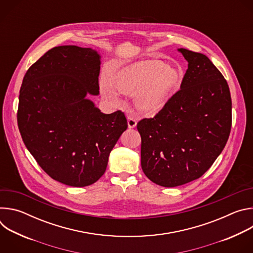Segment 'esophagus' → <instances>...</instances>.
I'll return each mask as SVG.
<instances>
[{
	"mask_svg": "<svg viewBox=\"0 0 253 253\" xmlns=\"http://www.w3.org/2000/svg\"><path fill=\"white\" fill-rule=\"evenodd\" d=\"M128 127L129 128H135L137 125V119L132 117V116H128Z\"/></svg>",
	"mask_w": 253,
	"mask_h": 253,
	"instance_id": "34e87169",
	"label": "esophagus"
}]
</instances>
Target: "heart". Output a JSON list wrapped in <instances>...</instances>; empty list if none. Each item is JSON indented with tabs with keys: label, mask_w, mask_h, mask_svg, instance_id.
<instances>
[{
	"label": "heart",
	"mask_w": 253,
	"mask_h": 253,
	"mask_svg": "<svg viewBox=\"0 0 253 253\" xmlns=\"http://www.w3.org/2000/svg\"><path fill=\"white\" fill-rule=\"evenodd\" d=\"M183 77V70L178 66L166 65L159 60H147L122 70L116 78V87L128 96H136L138 110L150 115L162 109L181 85ZM101 88L107 97L115 98L114 90L107 80L102 82Z\"/></svg>",
	"instance_id": "b5f03b06"
}]
</instances>
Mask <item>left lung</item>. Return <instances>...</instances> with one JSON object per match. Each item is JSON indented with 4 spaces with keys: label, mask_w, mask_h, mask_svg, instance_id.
I'll list each match as a JSON object with an SVG mask.
<instances>
[{
    "label": "left lung",
    "mask_w": 253,
    "mask_h": 253,
    "mask_svg": "<svg viewBox=\"0 0 253 253\" xmlns=\"http://www.w3.org/2000/svg\"><path fill=\"white\" fill-rule=\"evenodd\" d=\"M178 51L188 62L180 90L153 118L137 124L142 170L164 187L201 177L222 152L231 129L230 91L220 71L201 53Z\"/></svg>",
    "instance_id": "8db88e82"
}]
</instances>
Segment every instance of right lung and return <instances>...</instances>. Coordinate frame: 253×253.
I'll return each mask as SVG.
<instances>
[{
    "instance_id": "right-lung-1",
    "label": "right lung",
    "mask_w": 253,
    "mask_h": 253,
    "mask_svg": "<svg viewBox=\"0 0 253 253\" xmlns=\"http://www.w3.org/2000/svg\"><path fill=\"white\" fill-rule=\"evenodd\" d=\"M100 58L91 48L55 47L28 69L20 90L17 118L27 149L69 186L95 183L128 127L123 112L104 114L88 99L99 94Z\"/></svg>"
}]
</instances>
